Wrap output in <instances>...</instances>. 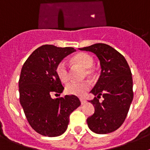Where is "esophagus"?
Wrapping results in <instances>:
<instances>
[{"label": "esophagus", "instance_id": "esophagus-1", "mask_svg": "<svg viewBox=\"0 0 150 150\" xmlns=\"http://www.w3.org/2000/svg\"><path fill=\"white\" fill-rule=\"evenodd\" d=\"M79 100H80V101H81V104H86V100H85V99L80 98Z\"/></svg>", "mask_w": 150, "mask_h": 150}]
</instances>
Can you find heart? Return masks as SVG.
<instances>
[{
    "mask_svg": "<svg viewBox=\"0 0 150 150\" xmlns=\"http://www.w3.org/2000/svg\"><path fill=\"white\" fill-rule=\"evenodd\" d=\"M71 62L74 64L84 68V76H92L95 74L93 67V57L86 52H79L72 57ZM55 74L62 83H67L69 80V72L67 64L64 61L59 62L55 67ZM90 85L87 81L71 82L65 87L66 93L68 95L83 96L89 90Z\"/></svg>",
    "mask_w": 150,
    "mask_h": 150,
    "instance_id": "obj_1",
    "label": "heart"
}]
</instances>
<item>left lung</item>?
Here are the masks:
<instances>
[{
	"mask_svg": "<svg viewBox=\"0 0 150 150\" xmlns=\"http://www.w3.org/2000/svg\"><path fill=\"white\" fill-rule=\"evenodd\" d=\"M93 52L100 61L101 72L90 92L95 98L90 100L95 112L87 119L91 131L96 134L114 132L124 122L133 100V80L127 61L110 46L95 43L79 49ZM100 96L104 98L99 101Z\"/></svg>",
	"mask_w": 150,
	"mask_h": 150,
	"instance_id": "1",
	"label": "left lung"
}]
</instances>
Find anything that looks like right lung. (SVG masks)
Masks as SVG:
<instances>
[{
    "label": "right lung",
    "mask_w": 150,
    "mask_h": 150,
    "mask_svg": "<svg viewBox=\"0 0 150 150\" xmlns=\"http://www.w3.org/2000/svg\"><path fill=\"white\" fill-rule=\"evenodd\" d=\"M76 51L73 47L43 45L22 66L18 80L19 100L31 128L40 134L57 137L64 133L69 116L81 103L75 95L52 98L64 90L55 74L57 64Z\"/></svg>",
    "instance_id": "right-lung-1"
}]
</instances>
